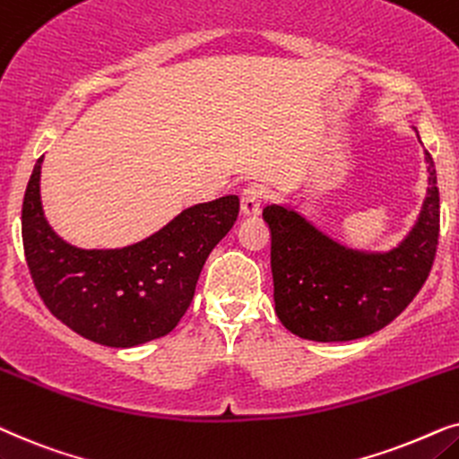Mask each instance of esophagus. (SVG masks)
<instances>
[{"label": "esophagus", "mask_w": 459, "mask_h": 459, "mask_svg": "<svg viewBox=\"0 0 459 459\" xmlns=\"http://www.w3.org/2000/svg\"><path fill=\"white\" fill-rule=\"evenodd\" d=\"M262 199H264V191H262V186L258 185H252V186H246L241 193V213L247 218H254L260 213V207H262Z\"/></svg>", "instance_id": "esophagus-1"}]
</instances>
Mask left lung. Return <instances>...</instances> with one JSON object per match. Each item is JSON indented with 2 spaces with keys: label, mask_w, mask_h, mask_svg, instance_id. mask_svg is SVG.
<instances>
[{
  "label": "left lung",
  "mask_w": 459,
  "mask_h": 459,
  "mask_svg": "<svg viewBox=\"0 0 459 459\" xmlns=\"http://www.w3.org/2000/svg\"><path fill=\"white\" fill-rule=\"evenodd\" d=\"M424 159V204L411 230L388 252L348 247L287 204L264 207L274 310L291 333L313 342L365 338L394 321L418 296L435 262L441 222L435 161L429 151Z\"/></svg>",
  "instance_id": "1"
}]
</instances>
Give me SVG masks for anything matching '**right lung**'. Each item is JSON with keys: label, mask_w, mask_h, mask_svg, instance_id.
Listing matches in <instances>:
<instances>
[{"label": "right lung", "mask_w": 459, "mask_h": 459, "mask_svg": "<svg viewBox=\"0 0 459 459\" xmlns=\"http://www.w3.org/2000/svg\"><path fill=\"white\" fill-rule=\"evenodd\" d=\"M38 159L22 201L24 258L48 310L96 344L132 348L168 335L191 307L207 255L233 229L239 197L197 204L143 241L83 249L54 233Z\"/></svg>", "instance_id": "right-lung-1"}]
</instances>
